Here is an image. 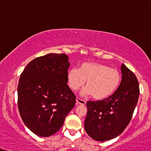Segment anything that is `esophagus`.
<instances>
[{
	"mask_svg": "<svg viewBox=\"0 0 151 151\" xmlns=\"http://www.w3.org/2000/svg\"><path fill=\"white\" fill-rule=\"evenodd\" d=\"M76 103H77V105H86V101H83L82 99H80L79 98H77L76 99Z\"/></svg>",
	"mask_w": 151,
	"mask_h": 151,
	"instance_id": "esophagus-1",
	"label": "esophagus"
}]
</instances>
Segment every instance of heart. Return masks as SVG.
Here are the masks:
<instances>
[{
	"mask_svg": "<svg viewBox=\"0 0 151 151\" xmlns=\"http://www.w3.org/2000/svg\"><path fill=\"white\" fill-rule=\"evenodd\" d=\"M85 81L87 87L82 91L83 95H92L93 99L103 100L117 90L121 81V74L117 69L93 62L82 63L79 70L73 68L69 70L68 85L73 91L79 89Z\"/></svg>",
	"mask_w": 151,
	"mask_h": 151,
	"instance_id": "b5f03b06",
	"label": "heart"
}]
</instances>
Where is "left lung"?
Here are the masks:
<instances>
[{
	"instance_id": "8db88e82",
	"label": "left lung",
	"mask_w": 151,
	"mask_h": 151,
	"mask_svg": "<svg viewBox=\"0 0 151 151\" xmlns=\"http://www.w3.org/2000/svg\"><path fill=\"white\" fill-rule=\"evenodd\" d=\"M121 71L122 81L115 93L101 101L86 103L84 128L96 141H108L122 133L137 105L139 96L137 78L124 64Z\"/></svg>"
}]
</instances>
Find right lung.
Masks as SVG:
<instances>
[{"mask_svg": "<svg viewBox=\"0 0 151 151\" xmlns=\"http://www.w3.org/2000/svg\"><path fill=\"white\" fill-rule=\"evenodd\" d=\"M65 54L49 53L32 60L22 72L17 104L25 125L39 137L52 135L74 108L76 96L68 86Z\"/></svg>", "mask_w": 151, "mask_h": 151, "instance_id": "1", "label": "right lung"}]
</instances>
